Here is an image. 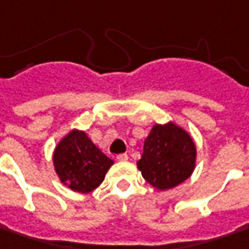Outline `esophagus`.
<instances>
[{
	"label": "esophagus",
	"mask_w": 249,
	"mask_h": 249,
	"mask_svg": "<svg viewBox=\"0 0 249 249\" xmlns=\"http://www.w3.org/2000/svg\"><path fill=\"white\" fill-rule=\"evenodd\" d=\"M117 161H121V162L128 161V154H118L117 156Z\"/></svg>",
	"instance_id": "34e87169"
}]
</instances>
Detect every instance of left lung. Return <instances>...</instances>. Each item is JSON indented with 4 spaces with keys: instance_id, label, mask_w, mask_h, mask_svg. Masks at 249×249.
<instances>
[{
    "instance_id": "left-lung-1",
    "label": "left lung",
    "mask_w": 249,
    "mask_h": 249,
    "mask_svg": "<svg viewBox=\"0 0 249 249\" xmlns=\"http://www.w3.org/2000/svg\"><path fill=\"white\" fill-rule=\"evenodd\" d=\"M197 147L192 135L174 121L154 124L136 162L146 182L161 192L187 180L196 168Z\"/></svg>"
}]
</instances>
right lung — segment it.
<instances>
[{"instance_id":"1","label":"right lung","mask_w":249,"mask_h":249,"mask_svg":"<svg viewBox=\"0 0 249 249\" xmlns=\"http://www.w3.org/2000/svg\"><path fill=\"white\" fill-rule=\"evenodd\" d=\"M53 168L59 180L77 193H89L105 180L114 164L93 144L85 131L74 128L56 144Z\"/></svg>"}]
</instances>
